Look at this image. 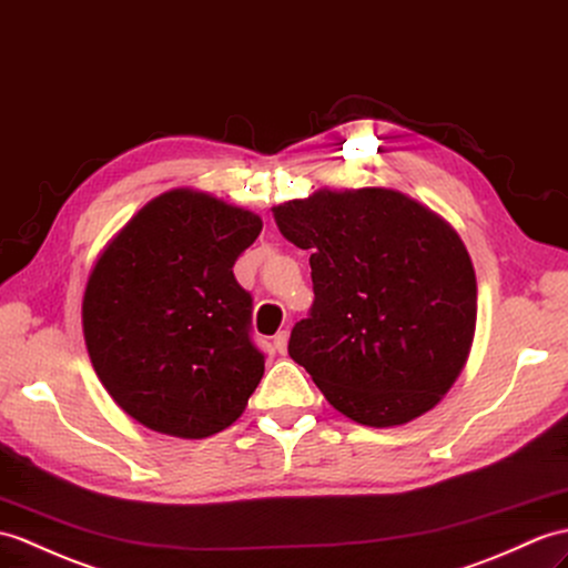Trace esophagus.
<instances>
[{
    "instance_id": "34e87169",
    "label": "esophagus",
    "mask_w": 568,
    "mask_h": 568,
    "mask_svg": "<svg viewBox=\"0 0 568 568\" xmlns=\"http://www.w3.org/2000/svg\"><path fill=\"white\" fill-rule=\"evenodd\" d=\"M273 348L278 351L281 355H285V351H287V332H278L273 336Z\"/></svg>"
}]
</instances>
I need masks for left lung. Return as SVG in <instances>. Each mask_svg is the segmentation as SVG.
<instances>
[{
    "instance_id": "8db88e82",
    "label": "left lung",
    "mask_w": 568,
    "mask_h": 568,
    "mask_svg": "<svg viewBox=\"0 0 568 568\" xmlns=\"http://www.w3.org/2000/svg\"><path fill=\"white\" fill-rule=\"evenodd\" d=\"M273 217L312 252L314 302L287 353L326 402L375 428L438 404L477 326V278L450 224L389 189L320 191Z\"/></svg>"
}]
</instances>
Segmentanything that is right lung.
I'll use <instances>...</instances> for the list:
<instances>
[{"mask_svg":"<svg viewBox=\"0 0 568 568\" xmlns=\"http://www.w3.org/2000/svg\"><path fill=\"white\" fill-rule=\"evenodd\" d=\"M261 227L248 210L176 189L144 205L97 261L82 302L87 351L142 426L207 438L242 416L266 355L232 268Z\"/></svg>","mask_w":568,"mask_h":568,"instance_id":"obj_1","label":"right lung"}]
</instances>
